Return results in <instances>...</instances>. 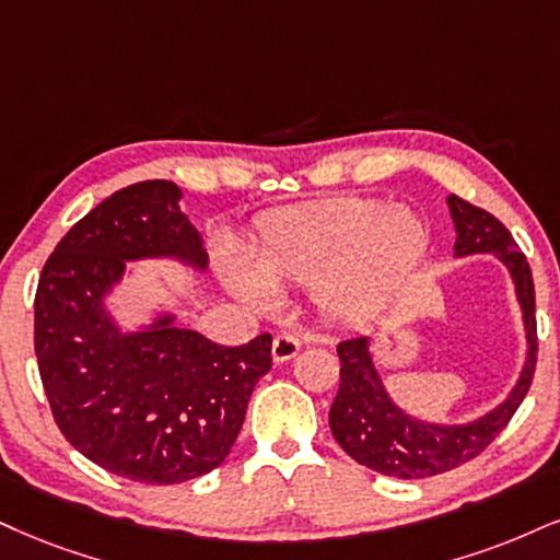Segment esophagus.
Listing matches in <instances>:
<instances>
[{"mask_svg": "<svg viewBox=\"0 0 560 560\" xmlns=\"http://www.w3.org/2000/svg\"><path fill=\"white\" fill-rule=\"evenodd\" d=\"M301 350V342L293 335H278L272 340V361L275 363H288L295 353Z\"/></svg>", "mask_w": 560, "mask_h": 560, "instance_id": "obj_1", "label": "esophagus"}]
</instances>
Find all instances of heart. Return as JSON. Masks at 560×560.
I'll return each instance as SVG.
<instances>
[{
    "label": "heart",
    "instance_id": "b5f03b06",
    "mask_svg": "<svg viewBox=\"0 0 560 560\" xmlns=\"http://www.w3.org/2000/svg\"><path fill=\"white\" fill-rule=\"evenodd\" d=\"M425 228L407 210L378 199H335L261 220L252 261L228 267V282L259 308L275 303L272 285H314L324 312L340 319L371 314L418 265Z\"/></svg>",
    "mask_w": 560,
    "mask_h": 560
}]
</instances>
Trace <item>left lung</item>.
<instances>
[{"label":"left lung","instance_id":"1","mask_svg":"<svg viewBox=\"0 0 560 560\" xmlns=\"http://www.w3.org/2000/svg\"><path fill=\"white\" fill-rule=\"evenodd\" d=\"M457 244L454 254H495L512 272L516 295L527 329V363L506 402L486 418L467 425H433L412 420L392 402L384 392L374 361L369 353V337H348L337 345L340 355V389L329 410L332 436L355 462L389 478L418 480L454 470L486 452L527 397L537 363V319L535 282L529 261L516 246L509 228L482 207H475L457 195L448 197Z\"/></svg>","mask_w":560,"mask_h":560}]
</instances>
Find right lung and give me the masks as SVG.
<instances>
[{
	"mask_svg": "<svg viewBox=\"0 0 560 560\" xmlns=\"http://www.w3.org/2000/svg\"><path fill=\"white\" fill-rule=\"evenodd\" d=\"M176 184L114 191L67 231L36 288L38 374L59 431L119 478L174 486L215 470L231 452L254 386L272 369V335L225 348L163 316L119 335L103 295L124 259L178 257L205 269L197 228Z\"/></svg>",
	"mask_w": 560,
	"mask_h": 560,
	"instance_id": "right-lung-1",
	"label": "right lung"
}]
</instances>
